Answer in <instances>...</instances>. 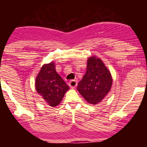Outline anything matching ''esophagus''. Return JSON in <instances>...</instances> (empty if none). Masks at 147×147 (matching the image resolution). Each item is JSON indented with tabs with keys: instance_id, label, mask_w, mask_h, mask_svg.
<instances>
[{
	"instance_id": "obj_1",
	"label": "esophagus",
	"mask_w": 147,
	"mask_h": 147,
	"mask_svg": "<svg viewBox=\"0 0 147 147\" xmlns=\"http://www.w3.org/2000/svg\"><path fill=\"white\" fill-rule=\"evenodd\" d=\"M68 85H69V86L71 87V88H76V86L77 85V81L74 80H71V81L69 82V83H68Z\"/></svg>"
}]
</instances>
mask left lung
<instances>
[{
    "instance_id": "left-lung-1",
    "label": "left lung",
    "mask_w": 147,
    "mask_h": 147,
    "mask_svg": "<svg viewBox=\"0 0 147 147\" xmlns=\"http://www.w3.org/2000/svg\"><path fill=\"white\" fill-rule=\"evenodd\" d=\"M112 82L111 74L102 59L91 57L88 59L86 73L77 90L88 103L96 105L110 91Z\"/></svg>"
}]
</instances>
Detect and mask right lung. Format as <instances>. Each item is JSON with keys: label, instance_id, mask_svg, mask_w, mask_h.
Returning <instances> with one entry per match:
<instances>
[{"label": "right lung", "instance_id": "obj_1", "mask_svg": "<svg viewBox=\"0 0 147 147\" xmlns=\"http://www.w3.org/2000/svg\"><path fill=\"white\" fill-rule=\"evenodd\" d=\"M35 87L45 102L51 107L61 102L65 93L69 89L68 85L58 74L54 62L44 65L36 78Z\"/></svg>", "mask_w": 147, "mask_h": 147}]
</instances>
